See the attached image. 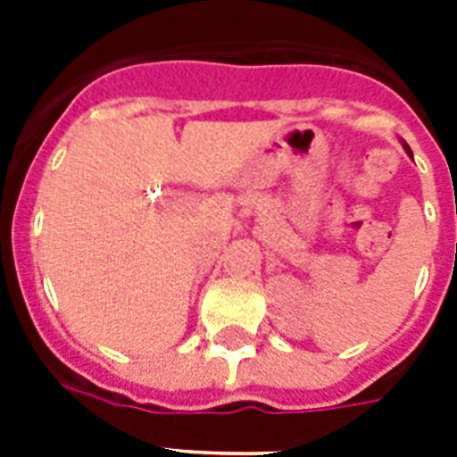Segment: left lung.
<instances>
[{
	"label": "left lung",
	"mask_w": 457,
	"mask_h": 457,
	"mask_svg": "<svg viewBox=\"0 0 457 457\" xmlns=\"http://www.w3.org/2000/svg\"><path fill=\"white\" fill-rule=\"evenodd\" d=\"M401 144H403V148H405V153H407V155H411V148H410V146H407L405 141H401Z\"/></svg>",
	"instance_id": "obj_1"
}]
</instances>
